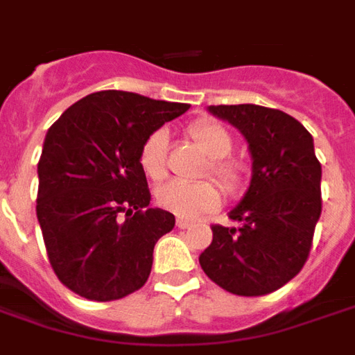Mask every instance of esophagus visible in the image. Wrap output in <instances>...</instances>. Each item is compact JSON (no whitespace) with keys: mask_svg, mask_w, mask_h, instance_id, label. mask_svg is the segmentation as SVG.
<instances>
[{"mask_svg":"<svg viewBox=\"0 0 355 355\" xmlns=\"http://www.w3.org/2000/svg\"><path fill=\"white\" fill-rule=\"evenodd\" d=\"M175 225H178L180 229H187L189 225H191V221H187V219H183V217H178V221H175Z\"/></svg>","mask_w":355,"mask_h":355,"instance_id":"obj_1","label":"esophagus"}]
</instances>
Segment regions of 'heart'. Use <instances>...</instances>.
Listing matches in <instances>:
<instances>
[{
	"mask_svg": "<svg viewBox=\"0 0 355 355\" xmlns=\"http://www.w3.org/2000/svg\"><path fill=\"white\" fill-rule=\"evenodd\" d=\"M187 134L211 159L209 172L216 175L219 183L229 191L240 187L244 175L242 166L234 160L225 159L234 146L231 132L216 121L200 119L189 126ZM168 147H170V136L164 128L151 132L144 141L139 151V164L149 180L160 181L162 178H166ZM157 202L160 204V208L168 209L175 216L196 219L219 208L221 193L211 181H200V183L170 181L157 191Z\"/></svg>",
	"mask_w": 355,
	"mask_h": 355,
	"instance_id": "b5f03b06",
	"label": "heart"
}]
</instances>
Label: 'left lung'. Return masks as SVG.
<instances>
[{"label":"left lung","instance_id":"left-lung-1","mask_svg":"<svg viewBox=\"0 0 355 355\" xmlns=\"http://www.w3.org/2000/svg\"><path fill=\"white\" fill-rule=\"evenodd\" d=\"M208 111L244 134L253 164L250 189L229 211L236 225H211L214 240L198 261L229 293H272L301 272L322 214L314 139L297 119L272 107L240 103Z\"/></svg>","mask_w":355,"mask_h":355}]
</instances>
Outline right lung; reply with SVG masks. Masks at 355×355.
I'll return each mask as SVG.
<instances>
[{
  "mask_svg": "<svg viewBox=\"0 0 355 355\" xmlns=\"http://www.w3.org/2000/svg\"><path fill=\"white\" fill-rule=\"evenodd\" d=\"M189 110L124 90H100L49 128L37 175V221L54 274L89 301L138 291L153 248L175 217L151 208L139 151L151 132Z\"/></svg>",
  "mask_w": 355,
  "mask_h": 355,
  "instance_id": "obj_1",
  "label": "right lung"
}]
</instances>
